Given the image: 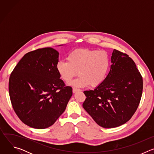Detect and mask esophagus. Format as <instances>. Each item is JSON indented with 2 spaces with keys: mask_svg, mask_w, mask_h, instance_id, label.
<instances>
[{
  "mask_svg": "<svg viewBox=\"0 0 154 154\" xmlns=\"http://www.w3.org/2000/svg\"><path fill=\"white\" fill-rule=\"evenodd\" d=\"M80 91V90L78 89V88H72V92L74 93H76L77 91Z\"/></svg>",
  "mask_w": 154,
  "mask_h": 154,
  "instance_id": "1",
  "label": "esophagus"
}]
</instances>
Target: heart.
<instances>
[{
    "label": "heart",
    "instance_id": "1",
    "mask_svg": "<svg viewBox=\"0 0 154 154\" xmlns=\"http://www.w3.org/2000/svg\"><path fill=\"white\" fill-rule=\"evenodd\" d=\"M67 60L57 63V72L65 82H70L79 72L80 76L69 83L78 88L100 85L106 77L110 65L106 52L94 49H76L68 55Z\"/></svg>",
    "mask_w": 154,
    "mask_h": 154
}]
</instances>
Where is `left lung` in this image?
Returning <instances> with one entry per match:
<instances>
[{
  "instance_id": "8db88e82",
  "label": "left lung",
  "mask_w": 154,
  "mask_h": 154,
  "mask_svg": "<svg viewBox=\"0 0 154 154\" xmlns=\"http://www.w3.org/2000/svg\"><path fill=\"white\" fill-rule=\"evenodd\" d=\"M105 81L94 90L85 91L83 107L100 126L114 128L132 117L139 105L143 78L134 60L114 49Z\"/></svg>"
}]
</instances>
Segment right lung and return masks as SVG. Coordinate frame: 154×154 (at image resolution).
<instances>
[{"instance_id":"right-lung-1","label":"right lung","mask_w":154,"mask_h":154,"mask_svg":"<svg viewBox=\"0 0 154 154\" xmlns=\"http://www.w3.org/2000/svg\"><path fill=\"white\" fill-rule=\"evenodd\" d=\"M58 55L51 48L28 52L10 75L8 88L13 108L20 121L32 128L53 125L72 95V88L65 86L57 72Z\"/></svg>"}]
</instances>
